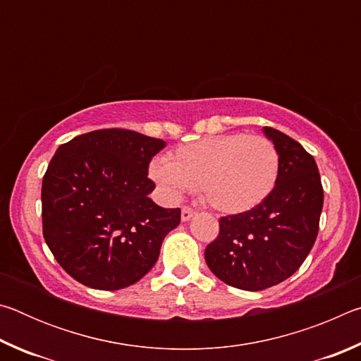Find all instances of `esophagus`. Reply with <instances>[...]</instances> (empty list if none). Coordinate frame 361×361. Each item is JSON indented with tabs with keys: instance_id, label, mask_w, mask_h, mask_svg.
<instances>
[{
	"instance_id": "esophagus-1",
	"label": "esophagus",
	"mask_w": 361,
	"mask_h": 361,
	"mask_svg": "<svg viewBox=\"0 0 361 361\" xmlns=\"http://www.w3.org/2000/svg\"><path fill=\"white\" fill-rule=\"evenodd\" d=\"M194 215L195 212L191 209V207H183L181 209V221H189Z\"/></svg>"
}]
</instances>
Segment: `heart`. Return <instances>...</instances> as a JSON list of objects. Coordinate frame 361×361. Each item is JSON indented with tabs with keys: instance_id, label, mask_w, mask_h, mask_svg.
I'll return each instance as SVG.
<instances>
[{
	"instance_id": "heart-1",
	"label": "heart",
	"mask_w": 361,
	"mask_h": 361,
	"mask_svg": "<svg viewBox=\"0 0 361 361\" xmlns=\"http://www.w3.org/2000/svg\"><path fill=\"white\" fill-rule=\"evenodd\" d=\"M279 151L259 135L229 133L183 145L167 161H154L149 175L170 199L199 188L207 204L223 213L255 209L277 185Z\"/></svg>"
}]
</instances>
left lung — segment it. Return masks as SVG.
Returning a JSON list of instances; mask_svg holds the SVG:
<instances>
[{
  "label": "left lung",
  "mask_w": 361,
  "mask_h": 361,
  "mask_svg": "<svg viewBox=\"0 0 361 361\" xmlns=\"http://www.w3.org/2000/svg\"><path fill=\"white\" fill-rule=\"evenodd\" d=\"M264 133L280 159L277 185L255 209L219 218L205 262L234 288L259 291L295 274L319 234L323 188L315 159L272 127Z\"/></svg>",
  "instance_id": "left-lung-1"
}]
</instances>
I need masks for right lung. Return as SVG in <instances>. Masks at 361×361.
<instances>
[{"instance_id":"add662e5","label":"right lung","mask_w":361,"mask_h":361,"mask_svg":"<svg viewBox=\"0 0 361 361\" xmlns=\"http://www.w3.org/2000/svg\"><path fill=\"white\" fill-rule=\"evenodd\" d=\"M164 146L126 129L87 132L59 146L42 178V235L79 283L121 290L156 264L181 215L148 197L156 188L149 162Z\"/></svg>"}]
</instances>
